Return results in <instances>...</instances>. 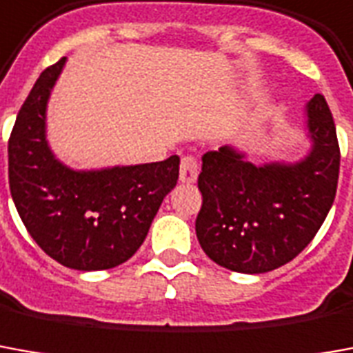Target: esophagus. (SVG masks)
<instances>
[{
  "label": "esophagus",
  "instance_id": "obj_1",
  "mask_svg": "<svg viewBox=\"0 0 353 353\" xmlns=\"http://www.w3.org/2000/svg\"><path fill=\"white\" fill-rule=\"evenodd\" d=\"M199 176V162L193 157H183L179 162V179L183 183H193Z\"/></svg>",
  "mask_w": 353,
  "mask_h": 353
}]
</instances>
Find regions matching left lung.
<instances>
[{"label": "left lung", "mask_w": 353, "mask_h": 353, "mask_svg": "<svg viewBox=\"0 0 353 353\" xmlns=\"http://www.w3.org/2000/svg\"><path fill=\"white\" fill-rule=\"evenodd\" d=\"M312 151L294 164L254 166L233 147L202 157L196 239L214 262L265 273L294 260L331 210L340 170L336 128L323 95L305 105Z\"/></svg>", "instance_id": "obj_1"}]
</instances>
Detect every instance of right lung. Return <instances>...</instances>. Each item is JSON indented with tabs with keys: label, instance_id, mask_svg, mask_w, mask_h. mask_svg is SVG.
Masks as SVG:
<instances>
[{
	"label": "right lung",
	"instance_id": "right-lung-1",
	"mask_svg": "<svg viewBox=\"0 0 353 353\" xmlns=\"http://www.w3.org/2000/svg\"><path fill=\"white\" fill-rule=\"evenodd\" d=\"M65 61L39 74L19 110L9 137V189L24 228L48 256L70 270H110L143 245L176 187L179 157L103 170L59 162L46 139V110Z\"/></svg>",
	"mask_w": 353,
	"mask_h": 353
}]
</instances>
